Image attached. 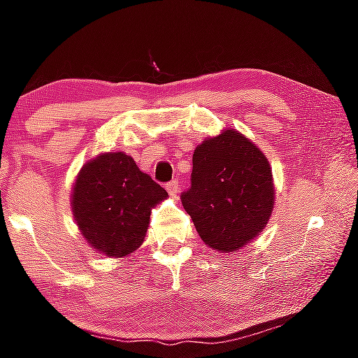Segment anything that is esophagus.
I'll list each match as a JSON object with an SVG mask.
<instances>
[{
  "label": "esophagus",
  "mask_w": 358,
  "mask_h": 358,
  "mask_svg": "<svg viewBox=\"0 0 358 358\" xmlns=\"http://www.w3.org/2000/svg\"><path fill=\"white\" fill-rule=\"evenodd\" d=\"M166 189H167V192L171 194V196H177L178 194V191H180V187H178V180H172V181H169V183L166 185Z\"/></svg>",
  "instance_id": "esophagus-1"
}]
</instances>
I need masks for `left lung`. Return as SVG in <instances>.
I'll list each match as a JSON object with an SVG mask.
<instances>
[{"instance_id":"obj_1","label":"left lung","mask_w":358,"mask_h":358,"mask_svg":"<svg viewBox=\"0 0 358 358\" xmlns=\"http://www.w3.org/2000/svg\"><path fill=\"white\" fill-rule=\"evenodd\" d=\"M181 203L205 245L238 251L259 237L273 213L270 162L241 132L222 129L194 150L191 187Z\"/></svg>"}]
</instances>
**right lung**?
Returning <instances> with one entry per match:
<instances>
[{
  "mask_svg": "<svg viewBox=\"0 0 358 358\" xmlns=\"http://www.w3.org/2000/svg\"><path fill=\"white\" fill-rule=\"evenodd\" d=\"M169 194L123 151L101 153L85 162L71 194L78 232L107 257L129 256L141 248L150 215Z\"/></svg>",
  "mask_w": 358,
  "mask_h": 358,
  "instance_id": "right-lung-1",
  "label": "right lung"
}]
</instances>
